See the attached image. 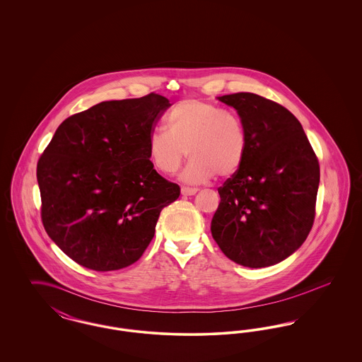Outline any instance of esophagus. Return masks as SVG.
Returning a JSON list of instances; mask_svg holds the SVG:
<instances>
[{
    "label": "esophagus",
    "mask_w": 362,
    "mask_h": 362,
    "mask_svg": "<svg viewBox=\"0 0 362 362\" xmlns=\"http://www.w3.org/2000/svg\"><path fill=\"white\" fill-rule=\"evenodd\" d=\"M198 192V189H192V187H182V194L183 195H194Z\"/></svg>",
    "instance_id": "obj_1"
}]
</instances>
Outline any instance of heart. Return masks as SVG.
I'll use <instances>...</instances> for the list:
<instances>
[{"label":"heart","mask_w":362,"mask_h":362,"mask_svg":"<svg viewBox=\"0 0 362 362\" xmlns=\"http://www.w3.org/2000/svg\"><path fill=\"white\" fill-rule=\"evenodd\" d=\"M167 132L148 138V157L158 173L173 175L191 160L182 179L198 185L239 173L248 153V136L240 117L210 102L189 99L173 105L164 118Z\"/></svg>","instance_id":"b5f03b06"}]
</instances>
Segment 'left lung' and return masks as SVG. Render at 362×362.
Instances as JSON below:
<instances>
[{"mask_svg":"<svg viewBox=\"0 0 362 362\" xmlns=\"http://www.w3.org/2000/svg\"><path fill=\"white\" fill-rule=\"evenodd\" d=\"M217 99L238 111L248 153L239 173L218 189L211 236L238 264L273 266L310 235L320 180L317 157L301 123L281 104L250 92Z\"/></svg>","mask_w":362,"mask_h":362,"instance_id":"obj_1","label":"left lung"}]
</instances>
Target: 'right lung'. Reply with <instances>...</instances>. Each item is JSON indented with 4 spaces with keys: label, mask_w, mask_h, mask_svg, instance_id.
<instances>
[{
    "label": "right lung",
    "mask_w": 362,
    "mask_h": 362,
    "mask_svg": "<svg viewBox=\"0 0 362 362\" xmlns=\"http://www.w3.org/2000/svg\"><path fill=\"white\" fill-rule=\"evenodd\" d=\"M161 95L102 102L62 122L36 177L47 235L86 269L112 272L142 257L160 211L180 187L158 175L148 138L170 107Z\"/></svg>",
    "instance_id": "obj_1"
}]
</instances>
